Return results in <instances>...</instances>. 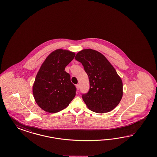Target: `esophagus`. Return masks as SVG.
Here are the masks:
<instances>
[{
    "instance_id": "obj_1",
    "label": "esophagus",
    "mask_w": 157,
    "mask_h": 157,
    "mask_svg": "<svg viewBox=\"0 0 157 157\" xmlns=\"http://www.w3.org/2000/svg\"><path fill=\"white\" fill-rule=\"evenodd\" d=\"M76 87L77 90H79V88H80V85L79 84H77V85H76Z\"/></svg>"
}]
</instances>
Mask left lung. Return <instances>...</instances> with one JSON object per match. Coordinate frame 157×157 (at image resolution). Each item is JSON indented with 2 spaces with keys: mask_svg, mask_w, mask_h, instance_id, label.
<instances>
[{
  "mask_svg": "<svg viewBox=\"0 0 157 157\" xmlns=\"http://www.w3.org/2000/svg\"><path fill=\"white\" fill-rule=\"evenodd\" d=\"M89 76L90 89L82 97L89 109L99 113L114 109L123 97V82L114 67L101 53L85 49L75 57Z\"/></svg>",
  "mask_w": 157,
  "mask_h": 157,
  "instance_id": "1",
  "label": "left lung"
}]
</instances>
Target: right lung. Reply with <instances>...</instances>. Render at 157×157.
<instances>
[{"instance_id": "right-lung-1", "label": "right lung", "mask_w": 157, "mask_h": 157, "mask_svg": "<svg viewBox=\"0 0 157 157\" xmlns=\"http://www.w3.org/2000/svg\"><path fill=\"white\" fill-rule=\"evenodd\" d=\"M75 53L56 49L50 53L40 67L33 86L34 98L47 112L56 113L68 106L76 94V89L70 75L64 71Z\"/></svg>"}]
</instances>
